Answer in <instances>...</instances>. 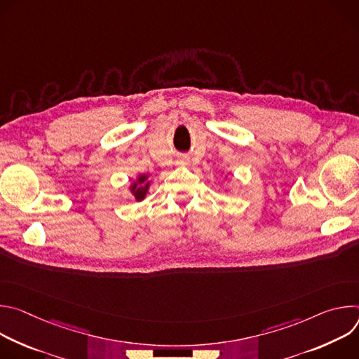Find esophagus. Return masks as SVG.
I'll list each match as a JSON object with an SVG mask.
<instances>
[{"label": "esophagus", "instance_id": "1", "mask_svg": "<svg viewBox=\"0 0 359 359\" xmlns=\"http://www.w3.org/2000/svg\"><path fill=\"white\" fill-rule=\"evenodd\" d=\"M177 165H180V166H187V159H186V158L179 159V161H177Z\"/></svg>", "mask_w": 359, "mask_h": 359}]
</instances>
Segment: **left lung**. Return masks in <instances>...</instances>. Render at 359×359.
Wrapping results in <instances>:
<instances>
[{
	"instance_id": "left-lung-1",
	"label": "left lung",
	"mask_w": 359,
	"mask_h": 359,
	"mask_svg": "<svg viewBox=\"0 0 359 359\" xmlns=\"http://www.w3.org/2000/svg\"><path fill=\"white\" fill-rule=\"evenodd\" d=\"M224 179H227V176H224Z\"/></svg>"
}]
</instances>
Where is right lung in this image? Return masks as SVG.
I'll return each mask as SVG.
<instances>
[{"label":"right lung","instance_id":"1","mask_svg":"<svg viewBox=\"0 0 359 359\" xmlns=\"http://www.w3.org/2000/svg\"><path fill=\"white\" fill-rule=\"evenodd\" d=\"M150 176L147 173H139L136 176V179L129 184V191L132 194V197L136 200V201H142L146 198L147 196V191L150 189Z\"/></svg>","mask_w":359,"mask_h":359}]
</instances>
